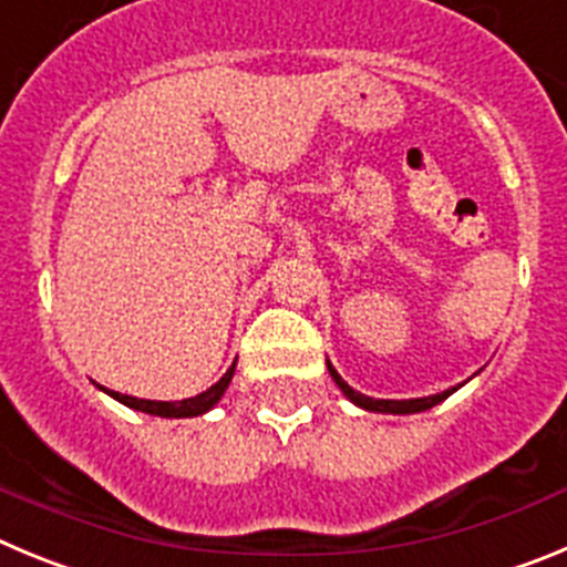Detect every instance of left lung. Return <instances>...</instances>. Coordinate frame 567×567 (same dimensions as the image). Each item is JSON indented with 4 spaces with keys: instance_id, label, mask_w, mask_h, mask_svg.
<instances>
[{
    "instance_id": "obj_1",
    "label": "left lung",
    "mask_w": 567,
    "mask_h": 567,
    "mask_svg": "<svg viewBox=\"0 0 567 567\" xmlns=\"http://www.w3.org/2000/svg\"><path fill=\"white\" fill-rule=\"evenodd\" d=\"M329 374H332V380L338 383L340 392L346 394V398L352 400L354 405H360V409H365V412H380V414H417V412H425V409H432V405L443 403L445 398L452 392H457V385L454 389H445V392L440 394H432V398H414V400H374V398H365V394L354 392L352 385L346 383L343 378H340L338 372H334V365L329 363Z\"/></svg>"
}]
</instances>
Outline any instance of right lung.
<instances>
[{
    "instance_id": "1",
    "label": "right lung",
    "mask_w": 567,
    "mask_h": 567,
    "mask_svg": "<svg viewBox=\"0 0 567 567\" xmlns=\"http://www.w3.org/2000/svg\"><path fill=\"white\" fill-rule=\"evenodd\" d=\"M233 374H235V363L229 365L227 374H224L218 383L209 385L207 392L195 394V398H187V400H178V403L130 398V394H118V392H113V389H104V385H102V389L110 394V398H115L118 403L130 405V409H135V412L155 414V417H198V414L209 412V409H213V405L224 398V392H227V385H229V380H233Z\"/></svg>"
}]
</instances>
